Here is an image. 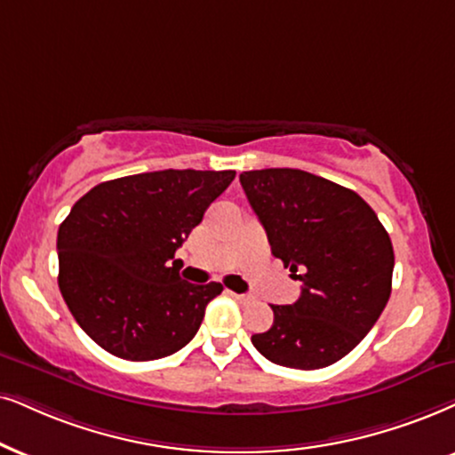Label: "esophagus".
Listing matches in <instances>:
<instances>
[{
	"label": "esophagus",
	"instance_id": "1",
	"mask_svg": "<svg viewBox=\"0 0 455 455\" xmlns=\"http://www.w3.org/2000/svg\"><path fill=\"white\" fill-rule=\"evenodd\" d=\"M228 294H231V296L235 298V300L241 302V304H245V302H250V300H251V298H250V296H245V294H235V291H228Z\"/></svg>",
	"mask_w": 455,
	"mask_h": 455
}]
</instances>
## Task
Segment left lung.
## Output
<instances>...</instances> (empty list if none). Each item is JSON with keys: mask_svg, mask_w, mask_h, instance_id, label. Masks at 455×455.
<instances>
[{"mask_svg": "<svg viewBox=\"0 0 455 455\" xmlns=\"http://www.w3.org/2000/svg\"><path fill=\"white\" fill-rule=\"evenodd\" d=\"M270 251L302 281L294 304L251 344L273 363L321 370L347 356L382 315L395 251L376 212L355 191L291 168L239 176Z\"/></svg>", "mask_w": 455, "mask_h": 455, "instance_id": "8db88e82", "label": "left lung"}]
</instances>
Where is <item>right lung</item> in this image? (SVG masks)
Instances as JSON below:
<instances>
[{"instance_id":"1","label":"right lung","mask_w":455,"mask_h":455,"mask_svg":"<svg viewBox=\"0 0 455 455\" xmlns=\"http://www.w3.org/2000/svg\"><path fill=\"white\" fill-rule=\"evenodd\" d=\"M235 172L161 170L100 182L59 228V287L88 336L119 359L187 347L222 291L182 281L176 250Z\"/></svg>"}]
</instances>
